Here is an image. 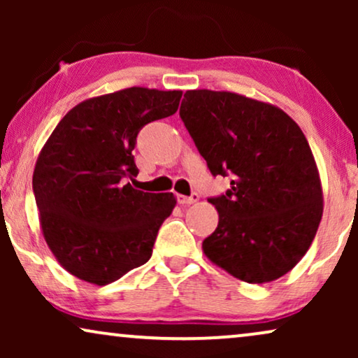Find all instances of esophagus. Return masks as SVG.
I'll return each instance as SVG.
<instances>
[{
  "mask_svg": "<svg viewBox=\"0 0 358 358\" xmlns=\"http://www.w3.org/2000/svg\"><path fill=\"white\" fill-rule=\"evenodd\" d=\"M197 200H199V194H192V195H189V197H185V195H178V203H180V205L195 203Z\"/></svg>",
  "mask_w": 358,
  "mask_h": 358,
  "instance_id": "esophagus-1",
  "label": "esophagus"
}]
</instances>
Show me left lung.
Listing matches in <instances>:
<instances>
[{
	"instance_id": "obj_1",
	"label": "left lung",
	"mask_w": 358,
	"mask_h": 358,
	"mask_svg": "<svg viewBox=\"0 0 358 358\" xmlns=\"http://www.w3.org/2000/svg\"><path fill=\"white\" fill-rule=\"evenodd\" d=\"M179 115L213 176L231 178L210 197L218 227L205 256L248 283L272 282L300 262L322 215L311 148L300 127L266 102L227 91L184 94Z\"/></svg>"
}]
</instances>
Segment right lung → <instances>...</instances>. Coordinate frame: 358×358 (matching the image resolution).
<instances>
[{
    "label": "right lung",
    "mask_w": 358,
    "mask_h": 358,
    "mask_svg": "<svg viewBox=\"0 0 358 358\" xmlns=\"http://www.w3.org/2000/svg\"><path fill=\"white\" fill-rule=\"evenodd\" d=\"M180 91L129 87L87 99L47 140L32 189L43 238L71 275L106 285L148 262L173 194L134 189L136 136L176 114Z\"/></svg>",
    "instance_id": "obj_1"
}]
</instances>
